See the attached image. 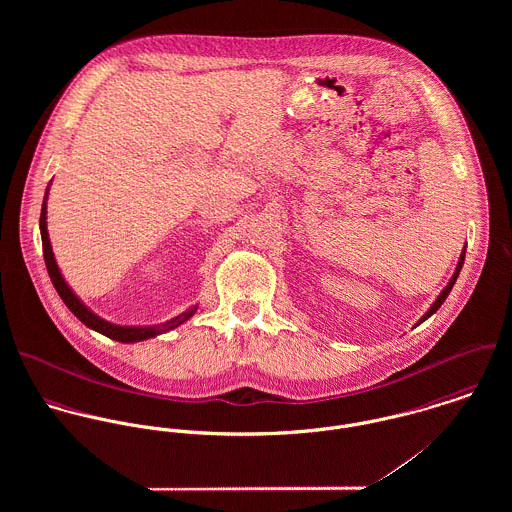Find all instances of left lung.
Returning <instances> with one entry per match:
<instances>
[{"label": "left lung", "instance_id": "1", "mask_svg": "<svg viewBox=\"0 0 512 512\" xmlns=\"http://www.w3.org/2000/svg\"><path fill=\"white\" fill-rule=\"evenodd\" d=\"M463 260H465V250H463V252H461V256H459L457 268H455V272H453V276H451L449 284H447V286L443 288V292L439 293L438 299H436V301H434V305H432V307H430V309L426 311V315H424V317H422V319L418 321V325H420V323H424V321H426L428 317H432V315H434V313L438 311L439 307H441V303L445 301V297H447V295H449V292H451V288H453V284H455V280H457V276H459V272H461V268H463Z\"/></svg>", "mask_w": 512, "mask_h": 512}]
</instances>
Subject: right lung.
Segmentation results:
<instances>
[{
  "mask_svg": "<svg viewBox=\"0 0 512 512\" xmlns=\"http://www.w3.org/2000/svg\"><path fill=\"white\" fill-rule=\"evenodd\" d=\"M49 191V189H47ZM39 228H41V240H43V256H45V264H47V272H49V278L55 286V290L61 295V299L65 301V305L73 311L74 315L90 329L114 339V341H120V343H136V341H144V339H151L155 335H161L165 331H171L175 327H179L181 323H185L189 317H193V313L197 311V305L191 307L189 311L173 317L171 321L167 323H161V325H155V327H122V325H114V323H108L104 321L102 317H98L96 313H92L76 295L73 290L69 288V284L65 282L59 266H57V260H55V254H53V248H51V240H49V232H47V195H45V201H43V207H41V219H39Z\"/></svg>",
  "mask_w": 512,
  "mask_h": 512,
  "instance_id": "right-lung-1",
  "label": "right lung"
}]
</instances>
